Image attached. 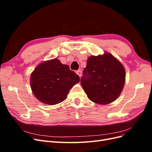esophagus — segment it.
<instances>
[{
    "label": "esophagus",
    "instance_id": "obj_1",
    "mask_svg": "<svg viewBox=\"0 0 152 152\" xmlns=\"http://www.w3.org/2000/svg\"><path fill=\"white\" fill-rule=\"evenodd\" d=\"M76 73H77V74L79 75L80 77H81V76H82V72L81 71H80V70H77V72H76Z\"/></svg>",
    "mask_w": 152,
    "mask_h": 152
}]
</instances>
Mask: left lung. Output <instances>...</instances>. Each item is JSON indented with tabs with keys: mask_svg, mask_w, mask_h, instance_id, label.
Instances as JSON below:
<instances>
[{
	"mask_svg": "<svg viewBox=\"0 0 152 152\" xmlns=\"http://www.w3.org/2000/svg\"><path fill=\"white\" fill-rule=\"evenodd\" d=\"M83 74L80 83L87 97L100 104L115 100L125 83V69L120 61L108 53L89 57Z\"/></svg>",
	"mask_w": 152,
	"mask_h": 152,
	"instance_id": "1",
	"label": "left lung"
}]
</instances>
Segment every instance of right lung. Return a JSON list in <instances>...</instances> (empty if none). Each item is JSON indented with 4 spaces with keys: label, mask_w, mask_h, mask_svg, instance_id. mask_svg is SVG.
Wrapping results in <instances>:
<instances>
[{
    "label": "right lung",
    "mask_w": 152,
    "mask_h": 152,
    "mask_svg": "<svg viewBox=\"0 0 152 152\" xmlns=\"http://www.w3.org/2000/svg\"><path fill=\"white\" fill-rule=\"evenodd\" d=\"M80 81L79 76L57 59L45 61L32 72L30 85L41 102L53 105L65 100L72 87Z\"/></svg>",
    "instance_id": "add662e5"
}]
</instances>
